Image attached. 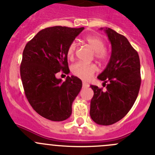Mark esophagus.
Returning a JSON list of instances; mask_svg holds the SVG:
<instances>
[{"label":"esophagus","mask_w":155,"mask_h":155,"mask_svg":"<svg viewBox=\"0 0 155 155\" xmlns=\"http://www.w3.org/2000/svg\"><path fill=\"white\" fill-rule=\"evenodd\" d=\"M83 87H88L89 84H88V83H85V82H83Z\"/></svg>","instance_id":"1"}]
</instances>
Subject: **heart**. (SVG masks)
<instances>
[{"label": "heart", "mask_w": 155, "mask_h": 155, "mask_svg": "<svg viewBox=\"0 0 155 155\" xmlns=\"http://www.w3.org/2000/svg\"><path fill=\"white\" fill-rule=\"evenodd\" d=\"M85 41L94 51V52H95V56L97 58L101 61H104L107 58V54L104 50V42L101 37L97 36H88L85 38ZM76 48V44L75 42H72L69 44L67 49L68 58H73ZM96 71L97 67L93 64H88L83 62H77L72 66V73L83 80H88L91 79Z\"/></svg>", "instance_id": "1"}]
</instances>
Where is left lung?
Wrapping results in <instances>:
<instances>
[{
  "label": "left lung",
  "instance_id": "left-lung-1",
  "mask_svg": "<svg viewBox=\"0 0 155 155\" xmlns=\"http://www.w3.org/2000/svg\"><path fill=\"white\" fill-rule=\"evenodd\" d=\"M111 45L110 60L97 79L108 83L106 91L91 85L94 97L90 115L97 124L109 126L121 120L135 103L140 87V63L138 53L129 40L110 28H101Z\"/></svg>",
  "mask_w": 155,
  "mask_h": 155
}]
</instances>
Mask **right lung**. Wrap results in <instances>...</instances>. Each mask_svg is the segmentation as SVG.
Instances as JSON below:
<instances>
[{
    "label": "right lung",
    "mask_w": 155,
    "mask_h": 155,
    "mask_svg": "<svg viewBox=\"0 0 155 155\" xmlns=\"http://www.w3.org/2000/svg\"><path fill=\"white\" fill-rule=\"evenodd\" d=\"M84 29L53 26L40 31L22 53L20 75L25 96L39 115L55 122L72 115V104L82 88L81 79L56 78L60 71L69 72L67 49Z\"/></svg>",
    "instance_id": "1"
}]
</instances>
